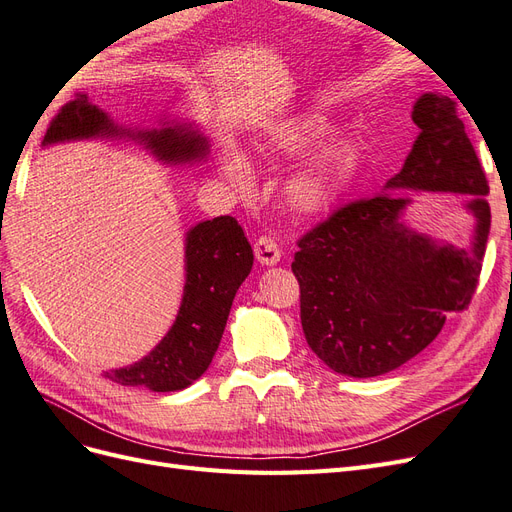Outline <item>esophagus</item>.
Returning <instances> with one entry per match:
<instances>
[{
  "label": "esophagus",
  "instance_id": "obj_1",
  "mask_svg": "<svg viewBox=\"0 0 512 512\" xmlns=\"http://www.w3.org/2000/svg\"><path fill=\"white\" fill-rule=\"evenodd\" d=\"M254 254H256V260L260 262V265H265V267L277 265V262H280V258H282L280 245H277V241L273 237H267V235H262V237L256 239Z\"/></svg>",
  "mask_w": 512,
  "mask_h": 512
}]
</instances>
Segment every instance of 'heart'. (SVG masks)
<instances>
[{
	"instance_id": "obj_1",
	"label": "heart",
	"mask_w": 512,
	"mask_h": 512,
	"mask_svg": "<svg viewBox=\"0 0 512 512\" xmlns=\"http://www.w3.org/2000/svg\"><path fill=\"white\" fill-rule=\"evenodd\" d=\"M331 128L320 113H297L271 121L260 132L256 149L262 158H290L307 149ZM356 166V147L348 136H331L322 141L286 181L288 205L303 215L327 211L344 192ZM222 175L232 188H252V166L235 147H226L220 160Z\"/></svg>"
}]
</instances>
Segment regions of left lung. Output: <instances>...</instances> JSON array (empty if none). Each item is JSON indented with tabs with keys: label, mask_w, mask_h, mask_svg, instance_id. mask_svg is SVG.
<instances>
[{
	"label": "left lung",
	"mask_w": 512,
	"mask_h": 512,
	"mask_svg": "<svg viewBox=\"0 0 512 512\" xmlns=\"http://www.w3.org/2000/svg\"><path fill=\"white\" fill-rule=\"evenodd\" d=\"M418 136L380 194L337 209L299 241L292 273L301 288V324L324 365L374 378L410 361L466 309L478 284L491 226L489 185L455 102L423 94L414 102ZM401 189L469 196L470 248L440 244L408 227Z\"/></svg>",
	"instance_id": "8db88e82"
}]
</instances>
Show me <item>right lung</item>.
Instances as JSON below:
<instances>
[{
  "label": "right lung",
  "instance_id": "obj_1",
  "mask_svg": "<svg viewBox=\"0 0 512 512\" xmlns=\"http://www.w3.org/2000/svg\"><path fill=\"white\" fill-rule=\"evenodd\" d=\"M89 138H128L168 166L198 164L209 156L207 136L194 123L162 119L158 128L130 130L117 126L85 94L61 108L46 130L42 147ZM252 265V245L235 218L220 215L192 226L185 232V286L173 327L141 361L106 371L104 376L156 393L188 389L211 365L232 299Z\"/></svg>",
  "mask_w": 512,
  "mask_h": 512
}]
</instances>
